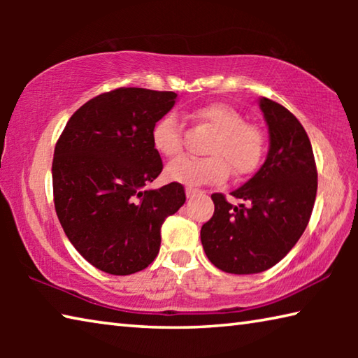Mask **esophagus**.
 Returning <instances> with one entry per match:
<instances>
[{"label":"esophagus","mask_w":358,"mask_h":358,"mask_svg":"<svg viewBox=\"0 0 358 358\" xmlns=\"http://www.w3.org/2000/svg\"><path fill=\"white\" fill-rule=\"evenodd\" d=\"M199 192H201V191L196 189V187H191V186L186 187V197H187V199L194 197V196H196V194H199Z\"/></svg>","instance_id":"obj_1"}]
</instances>
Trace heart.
<instances>
[{"label":"heart","instance_id":"heart-1","mask_svg":"<svg viewBox=\"0 0 358 358\" xmlns=\"http://www.w3.org/2000/svg\"><path fill=\"white\" fill-rule=\"evenodd\" d=\"M196 117L215 131V137L207 147L211 156L203 159L180 157L171 162L166 169L169 180L201 186L226 178L229 167L235 175H246L257 167L264 153V136L256 126L245 123L238 110L222 102H213L197 108ZM151 143L162 156L173 157L180 153L181 131L173 113L156 121L151 129Z\"/></svg>","mask_w":358,"mask_h":358}]
</instances>
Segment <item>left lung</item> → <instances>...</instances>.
Segmentation results:
<instances>
[{
    "mask_svg": "<svg viewBox=\"0 0 358 358\" xmlns=\"http://www.w3.org/2000/svg\"><path fill=\"white\" fill-rule=\"evenodd\" d=\"M259 107L268 126L265 162L230 192L241 203L211 196L215 213L201 229L210 262L234 275L260 273L280 262L305 232L316 201L317 171L306 131L278 102L260 98Z\"/></svg>",
    "mask_w": 358,
    "mask_h": 358,
    "instance_id": "1",
    "label": "left lung"
}]
</instances>
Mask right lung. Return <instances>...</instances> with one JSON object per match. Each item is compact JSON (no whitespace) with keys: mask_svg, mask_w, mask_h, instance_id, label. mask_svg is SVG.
I'll list each match as a JSON object with an SVG mask.
<instances>
[{"mask_svg":"<svg viewBox=\"0 0 358 358\" xmlns=\"http://www.w3.org/2000/svg\"><path fill=\"white\" fill-rule=\"evenodd\" d=\"M177 93L118 88L88 101L59 136L52 164L58 220L96 268L132 275L153 262L161 226L185 203L177 181L148 189L162 171L151 129Z\"/></svg>","mask_w":358,"mask_h":358,"instance_id":"1","label":"right lung"}]
</instances>
